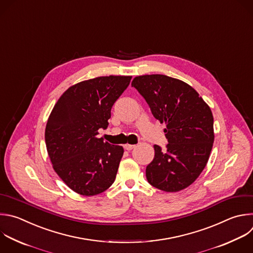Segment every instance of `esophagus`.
Segmentation results:
<instances>
[{
    "label": "esophagus",
    "instance_id": "esophagus-1",
    "mask_svg": "<svg viewBox=\"0 0 253 253\" xmlns=\"http://www.w3.org/2000/svg\"><path fill=\"white\" fill-rule=\"evenodd\" d=\"M124 148L126 149V150H128V151H130V150H133V149H135L136 148V145H131V144H126L125 146H124Z\"/></svg>",
    "mask_w": 253,
    "mask_h": 253
}]
</instances>
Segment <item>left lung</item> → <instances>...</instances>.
<instances>
[{"instance_id": "8db88e82", "label": "left lung", "mask_w": 253, "mask_h": 253, "mask_svg": "<svg viewBox=\"0 0 253 253\" xmlns=\"http://www.w3.org/2000/svg\"><path fill=\"white\" fill-rule=\"evenodd\" d=\"M132 86L144 97L161 123L168 143L154 146L155 157L146 168L150 185L179 192L193 184L209 161L212 144L213 117L211 108L186 82L163 74L137 76Z\"/></svg>"}]
</instances>
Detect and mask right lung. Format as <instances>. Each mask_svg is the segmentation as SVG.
Returning <instances> with one entry per match:
<instances>
[{"mask_svg":"<svg viewBox=\"0 0 253 253\" xmlns=\"http://www.w3.org/2000/svg\"><path fill=\"white\" fill-rule=\"evenodd\" d=\"M132 76H101L69 87L57 100L44 139L53 169L75 193L95 196L115 181L124 150L98 138Z\"/></svg>","mask_w":253,"mask_h":253,"instance_id":"obj_1","label":"right lung"}]
</instances>
